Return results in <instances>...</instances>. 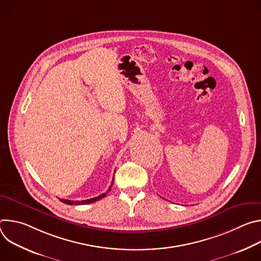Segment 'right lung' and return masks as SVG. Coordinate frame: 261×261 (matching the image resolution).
<instances>
[{
	"instance_id": "right-lung-1",
	"label": "right lung",
	"mask_w": 261,
	"mask_h": 261,
	"mask_svg": "<svg viewBox=\"0 0 261 261\" xmlns=\"http://www.w3.org/2000/svg\"><path fill=\"white\" fill-rule=\"evenodd\" d=\"M113 182H114V178H113ZM113 182H111L110 187L108 188V190H107L105 193H102L101 195H99V196H97V197H94V198H91V199H87V200H82V201H74V200H68V199H60V200H61L62 202L66 203V204H70V205H73V204H76V205H79V204H88V203L95 202V201H97V200H99V199H101V198H103V197L106 196V193L110 191V188H111V186H113Z\"/></svg>"
}]
</instances>
